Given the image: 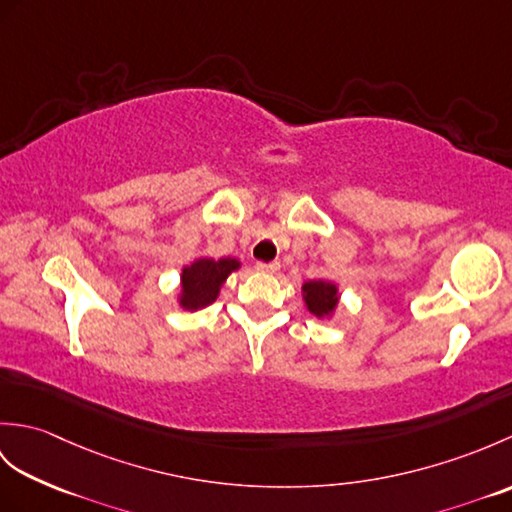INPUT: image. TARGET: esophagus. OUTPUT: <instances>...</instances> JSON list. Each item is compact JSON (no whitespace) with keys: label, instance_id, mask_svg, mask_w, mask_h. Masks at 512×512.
<instances>
[{"label":"esophagus","instance_id":"obj_1","mask_svg":"<svg viewBox=\"0 0 512 512\" xmlns=\"http://www.w3.org/2000/svg\"><path fill=\"white\" fill-rule=\"evenodd\" d=\"M255 268L259 270V273H268V275H275L277 270H279V262H257L255 264Z\"/></svg>","mask_w":512,"mask_h":512}]
</instances>
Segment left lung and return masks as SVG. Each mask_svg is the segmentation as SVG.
I'll list each match as a JSON object with an SVG mask.
<instances>
[{
  "label": "left lung",
  "mask_w": 512,
  "mask_h": 512,
  "mask_svg": "<svg viewBox=\"0 0 512 512\" xmlns=\"http://www.w3.org/2000/svg\"><path fill=\"white\" fill-rule=\"evenodd\" d=\"M303 306L317 319H332L341 306V292L334 281L310 279L301 286Z\"/></svg>",
  "instance_id": "obj_1"
}]
</instances>
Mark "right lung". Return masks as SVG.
I'll return each mask as SVG.
<instances>
[{
    "instance_id": "add662e5",
    "label": "right lung",
    "mask_w": 512,
    "mask_h": 512,
    "mask_svg": "<svg viewBox=\"0 0 512 512\" xmlns=\"http://www.w3.org/2000/svg\"><path fill=\"white\" fill-rule=\"evenodd\" d=\"M242 268L237 257H195L191 264H184L180 270V288L176 301L182 310L198 312L217 301L220 292L235 270Z\"/></svg>"
}]
</instances>
